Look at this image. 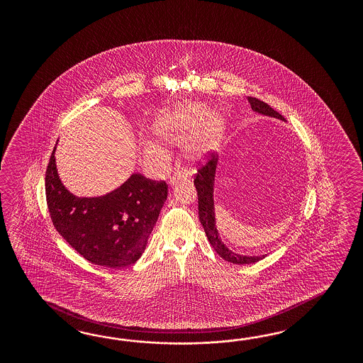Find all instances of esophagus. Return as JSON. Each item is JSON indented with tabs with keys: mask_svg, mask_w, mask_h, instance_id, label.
<instances>
[{
	"mask_svg": "<svg viewBox=\"0 0 363 363\" xmlns=\"http://www.w3.org/2000/svg\"><path fill=\"white\" fill-rule=\"evenodd\" d=\"M189 176H190V173H187V170H185V169L177 170L174 176L170 177V184L174 185L177 182H179V181H185V179L189 178Z\"/></svg>",
	"mask_w": 363,
	"mask_h": 363,
	"instance_id": "esophagus-1",
	"label": "esophagus"
}]
</instances>
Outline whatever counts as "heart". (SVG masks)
I'll return each mask as SVG.
<instances>
[{
    "label": "heart",
    "instance_id": "1",
    "mask_svg": "<svg viewBox=\"0 0 363 363\" xmlns=\"http://www.w3.org/2000/svg\"><path fill=\"white\" fill-rule=\"evenodd\" d=\"M206 108L201 104H190L178 109L162 114L154 123V135L164 141H181L197 130L205 118ZM226 129L223 116L214 111L202 123L197 135L187 146V155L193 161L203 160L218 145ZM147 154L158 155L160 150L155 146L147 147Z\"/></svg>",
    "mask_w": 363,
    "mask_h": 363
}]
</instances>
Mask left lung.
I'll return each mask as SVG.
<instances>
[{
    "label": "left lung",
    "instance_id": "obj_1",
    "mask_svg": "<svg viewBox=\"0 0 363 363\" xmlns=\"http://www.w3.org/2000/svg\"><path fill=\"white\" fill-rule=\"evenodd\" d=\"M247 101L250 102V106L254 111L267 117H274L278 120L286 121L278 111L270 108L267 104H264V101L254 99V97H247ZM210 157L211 158L209 161L198 169V173L194 178V185L197 189L198 194V217L205 229L210 245L220 257L231 264H252L254 262H258L264 258V255L258 257V255H242V254L234 253L220 240V233L216 226V211H214V198H213L218 155L211 153Z\"/></svg>",
    "mask_w": 363,
    "mask_h": 363
}]
</instances>
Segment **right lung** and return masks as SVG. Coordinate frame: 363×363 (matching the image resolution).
I'll return each instance as SVG.
<instances>
[{"label": "right lung", "mask_w": 363, "mask_h": 363, "mask_svg": "<svg viewBox=\"0 0 363 363\" xmlns=\"http://www.w3.org/2000/svg\"><path fill=\"white\" fill-rule=\"evenodd\" d=\"M55 153L45 193L55 230L91 264L120 269L137 262L167 198L165 181L134 173L102 197H76L58 177Z\"/></svg>", "instance_id": "obj_1"}]
</instances>
